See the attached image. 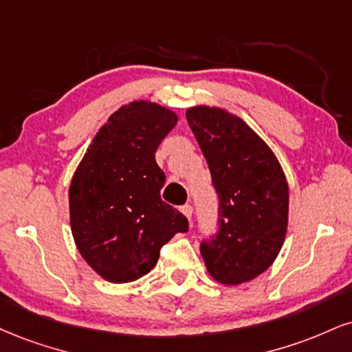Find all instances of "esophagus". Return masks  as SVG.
I'll list each match as a JSON object with an SVG mask.
<instances>
[{"label":"esophagus","instance_id":"34e87169","mask_svg":"<svg viewBox=\"0 0 352 352\" xmlns=\"http://www.w3.org/2000/svg\"><path fill=\"white\" fill-rule=\"evenodd\" d=\"M182 213L185 214V217H187L188 219H192V214H193V208H192V205H184L182 206Z\"/></svg>","mask_w":352,"mask_h":352}]
</instances>
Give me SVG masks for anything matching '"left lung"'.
Here are the masks:
<instances>
[{
    "label": "left lung",
    "mask_w": 352,
    "mask_h": 352,
    "mask_svg": "<svg viewBox=\"0 0 352 352\" xmlns=\"http://www.w3.org/2000/svg\"><path fill=\"white\" fill-rule=\"evenodd\" d=\"M187 121L219 198V230L201 243V257L214 280L239 285L265 272L280 252L289 184L272 149L239 116L193 107Z\"/></svg>",
    "instance_id": "8db88e82"
}]
</instances>
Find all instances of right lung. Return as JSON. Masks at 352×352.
Returning <instances> with one entry per match:
<instances>
[{
  "instance_id": "right-lung-1",
  "label": "right lung",
  "mask_w": 352,
  "mask_h": 352,
  "mask_svg": "<svg viewBox=\"0 0 352 352\" xmlns=\"http://www.w3.org/2000/svg\"><path fill=\"white\" fill-rule=\"evenodd\" d=\"M177 114L152 101H133L108 118L85 152L69 188L77 249L100 277L126 283L149 274L160 249L188 219L160 198L165 173L159 144Z\"/></svg>"
}]
</instances>
